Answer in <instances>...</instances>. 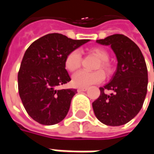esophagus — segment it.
Instances as JSON below:
<instances>
[{
	"mask_svg": "<svg viewBox=\"0 0 154 154\" xmlns=\"http://www.w3.org/2000/svg\"><path fill=\"white\" fill-rule=\"evenodd\" d=\"M87 90V87H79L77 89V92H86Z\"/></svg>",
	"mask_w": 154,
	"mask_h": 154,
	"instance_id": "obj_1",
	"label": "esophagus"
}]
</instances>
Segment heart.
Listing matches in <instances>:
<instances>
[{
  "mask_svg": "<svg viewBox=\"0 0 154 154\" xmlns=\"http://www.w3.org/2000/svg\"><path fill=\"white\" fill-rule=\"evenodd\" d=\"M90 53L94 56L98 62H96L94 69H102L106 75L112 74V66L109 60V53L101 47H92L90 49ZM81 54L79 50H74L69 52L65 58V68L69 72H74L79 69L81 64ZM104 79V74L101 70H96L93 72L79 71L72 77V83L77 87H87L97 84Z\"/></svg>",
  "mask_w": 154,
  "mask_h": 154,
  "instance_id": "obj_1",
  "label": "heart"
}]
</instances>
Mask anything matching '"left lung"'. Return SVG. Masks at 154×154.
Instances as JSON below:
<instances>
[{
	"label": "left lung",
	"instance_id": "left-lung-1",
	"mask_svg": "<svg viewBox=\"0 0 154 154\" xmlns=\"http://www.w3.org/2000/svg\"><path fill=\"white\" fill-rule=\"evenodd\" d=\"M97 43L110 45L117 58V68L93 103L96 117L108 126L127 123L139 113L147 91V68L140 48L122 34H114ZM106 91H111L107 94Z\"/></svg>",
	"mask_w": 154,
	"mask_h": 154
}]
</instances>
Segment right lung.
Wrapping results in <instances>:
<instances>
[{"label": "right lung", "instance_id": "obj_1", "mask_svg": "<svg viewBox=\"0 0 154 154\" xmlns=\"http://www.w3.org/2000/svg\"><path fill=\"white\" fill-rule=\"evenodd\" d=\"M88 41L51 33L29 46L18 73V88L22 103L33 120L43 125H54L65 118L77 92L71 88L57 89L71 80L65 68V58Z\"/></svg>", "mask_w": 154, "mask_h": 154}]
</instances>
